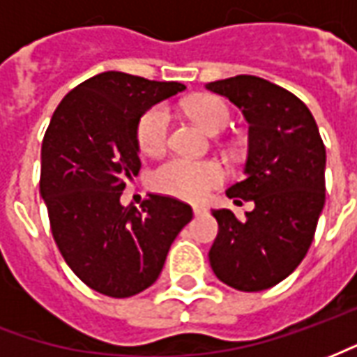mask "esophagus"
Masks as SVG:
<instances>
[{
    "instance_id": "1",
    "label": "esophagus",
    "mask_w": 357,
    "mask_h": 357,
    "mask_svg": "<svg viewBox=\"0 0 357 357\" xmlns=\"http://www.w3.org/2000/svg\"><path fill=\"white\" fill-rule=\"evenodd\" d=\"M193 212L195 216H202V214H206V206L204 204H193Z\"/></svg>"
}]
</instances>
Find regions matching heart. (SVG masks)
I'll list each match as a JSON object with an SVG mask.
<instances>
[{"label":"heart","instance_id":"1","mask_svg":"<svg viewBox=\"0 0 357 357\" xmlns=\"http://www.w3.org/2000/svg\"><path fill=\"white\" fill-rule=\"evenodd\" d=\"M189 116L210 133L224 132L231 120V110L224 99L216 95H201L187 101ZM172 128V112L166 105H155L147 109L137 120L135 139L143 153L156 155L168 145ZM225 178L224 168L216 160H189L174 156L156 166L151 183L156 191L172 195L185 201H201L206 195L222 185Z\"/></svg>","mask_w":357,"mask_h":357}]
</instances>
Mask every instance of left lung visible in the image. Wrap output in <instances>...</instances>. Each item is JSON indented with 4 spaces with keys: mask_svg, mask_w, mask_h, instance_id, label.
I'll use <instances>...</instances> for the list:
<instances>
[{
    "mask_svg": "<svg viewBox=\"0 0 357 357\" xmlns=\"http://www.w3.org/2000/svg\"><path fill=\"white\" fill-rule=\"evenodd\" d=\"M206 89L227 97L247 118L245 179L225 193L235 202H255L245 220L212 210L218 237L210 266L237 291H264L291 275L314 241L325 204V145L310 109L281 86L241 74Z\"/></svg>",
    "mask_w": 357,
    "mask_h": 357,
    "instance_id": "1",
    "label": "left lung"
}]
</instances>
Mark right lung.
I'll return each instance as SVG.
<instances>
[{
	"label": "right lung",
	"mask_w": 357,
	"mask_h": 357,
	"mask_svg": "<svg viewBox=\"0 0 357 357\" xmlns=\"http://www.w3.org/2000/svg\"><path fill=\"white\" fill-rule=\"evenodd\" d=\"M183 89L179 82L101 73L65 95L43 135L40 195L53 239L68 268L112 298L155 283L193 218L189 204L162 195H151L141 210L120 202L141 168L137 120Z\"/></svg>",
	"instance_id": "add662e5"
}]
</instances>
